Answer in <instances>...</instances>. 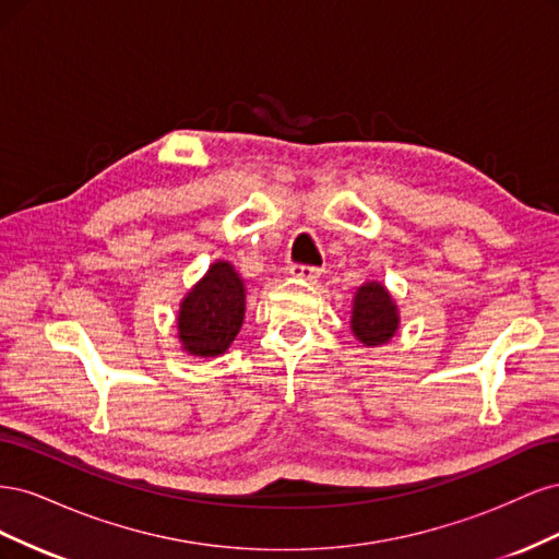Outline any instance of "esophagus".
I'll use <instances>...</instances> for the list:
<instances>
[{
	"label": "esophagus",
	"mask_w": 559,
	"mask_h": 559,
	"mask_svg": "<svg viewBox=\"0 0 559 559\" xmlns=\"http://www.w3.org/2000/svg\"><path fill=\"white\" fill-rule=\"evenodd\" d=\"M289 275H292V277H298V280L312 282V280H317V277L321 275V270H319V267H312V265H292V267H289Z\"/></svg>",
	"instance_id": "esophagus-1"
}]
</instances>
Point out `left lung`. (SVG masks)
<instances>
[{
	"instance_id": "8db88e82",
	"label": "left lung",
	"mask_w": 559,
	"mask_h": 559,
	"mask_svg": "<svg viewBox=\"0 0 559 559\" xmlns=\"http://www.w3.org/2000/svg\"><path fill=\"white\" fill-rule=\"evenodd\" d=\"M399 306L386 286L378 280L364 282L352 298V335L357 337L364 347L376 349L392 341L399 333Z\"/></svg>"
}]
</instances>
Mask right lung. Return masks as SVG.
<instances>
[{
    "label": "right lung",
    "mask_w": 559,
    "mask_h": 559,
    "mask_svg": "<svg viewBox=\"0 0 559 559\" xmlns=\"http://www.w3.org/2000/svg\"><path fill=\"white\" fill-rule=\"evenodd\" d=\"M247 286L230 261H214L179 302L177 337L189 357L214 359L240 333Z\"/></svg>",
    "instance_id": "obj_1"
}]
</instances>
